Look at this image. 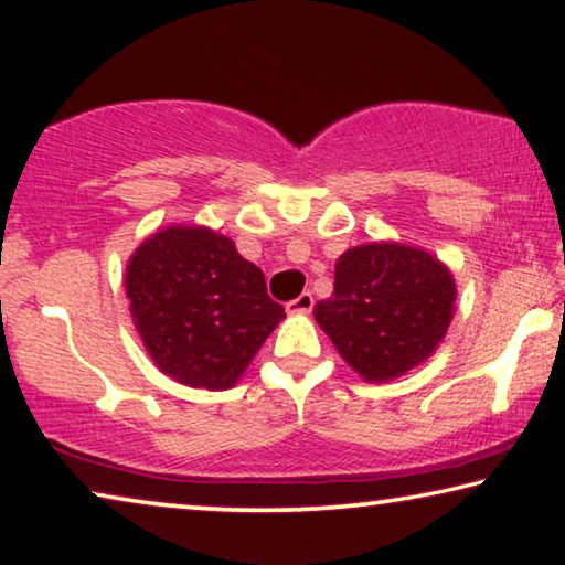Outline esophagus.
<instances>
[{
  "instance_id": "obj_1",
  "label": "esophagus",
  "mask_w": 565,
  "mask_h": 565,
  "mask_svg": "<svg viewBox=\"0 0 565 565\" xmlns=\"http://www.w3.org/2000/svg\"><path fill=\"white\" fill-rule=\"evenodd\" d=\"M311 309H313V296L309 291L299 294L294 301L286 303V311L289 313H309Z\"/></svg>"
}]
</instances>
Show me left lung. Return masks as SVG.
Returning <instances> with one entry per match:
<instances>
[{
  "instance_id": "left-lung-1",
  "label": "left lung",
  "mask_w": 565,
  "mask_h": 565,
  "mask_svg": "<svg viewBox=\"0 0 565 565\" xmlns=\"http://www.w3.org/2000/svg\"><path fill=\"white\" fill-rule=\"evenodd\" d=\"M456 294L451 269L431 252L371 242L339 256L333 294L313 306V319L353 374L386 384L441 347Z\"/></svg>"
}]
</instances>
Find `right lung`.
<instances>
[{"mask_svg": "<svg viewBox=\"0 0 565 565\" xmlns=\"http://www.w3.org/2000/svg\"><path fill=\"white\" fill-rule=\"evenodd\" d=\"M124 289L151 361L191 388H232L286 319L259 266L199 224L147 236L129 256Z\"/></svg>", "mask_w": 565, "mask_h": 565, "instance_id": "obj_1", "label": "right lung"}]
</instances>
